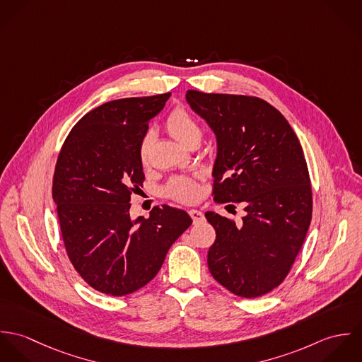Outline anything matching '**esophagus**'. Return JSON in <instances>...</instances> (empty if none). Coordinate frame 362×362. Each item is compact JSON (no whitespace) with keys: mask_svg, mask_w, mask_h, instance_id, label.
<instances>
[{"mask_svg":"<svg viewBox=\"0 0 362 362\" xmlns=\"http://www.w3.org/2000/svg\"><path fill=\"white\" fill-rule=\"evenodd\" d=\"M189 214H191L194 223H201V221L205 220L204 213H202L201 210H198V209H191V210H189Z\"/></svg>","mask_w":362,"mask_h":362,"instance_id":"obj_1","label":"esophagus"}]
</instances>
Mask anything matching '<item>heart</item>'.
Segmentation results:
<instances>
[{
    "label": "heart",
    "instance_id": "heart-1",
    "mask_svg": "<svg viewBox=\"0 0 362 362\" xmlns=\"http://www.w3.org/2000/svg\"><path fill=\"white\" fill-rule=\"evenodd\" d=\"M165 128L170 132V135L182 146L188 145L192 141H199L202 135L199 122L182 107L174 108L167 115ZM149 148H151V135H146L141 142V158L144 163H146L148 160ZM165 194L170 198L177 199L180 202H191L198 197V187L194 180L178 177L168 184Z\"/></svg>",
    "mask_w": 362,
    "mask_h": 362
}]
</instances>
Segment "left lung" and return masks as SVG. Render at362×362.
Masks as SVG:
<instances>
[{"label":"left lung","mask_w":362,"mask_h":362,"mask_svg":"<svg viewBox=\"0 0 362 362\" xmlns=\"http://www.w3.org/2000/svg\"><path fill=\"white\" fill-rule=\"evenodd\" d=\"M213 131L214 201L243 204L240 224L214 211L207 266L223 287L254 298L276 288L297 258L312 217L310 174L297 135L273 105L251 96L188 90Z\"/></svg>","instance_id":"left-lung-1"}]
</instances>
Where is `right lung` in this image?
I'll return each mask as SVG.
<instances>
[{
  "instance_id": "right-lung-1",
  "label": "right lung",
  "mask_w": 362,
  "mask_h": 362,
  "mask_svg": "<svg viewBox=\"0 0 362 362\" xmlns=\"http://www.w3.org/2000/svg\"><path fill=\"white\" fill-rule=\"evenodd\" d=\"M170 93L102 104L82 117L58 156L52 199L68 258L95 290L122 297L146 286L174 241L191 226L185 210L163 205L131 218L145 180L141 142Z\"/></svg>"
}]
</instances>
